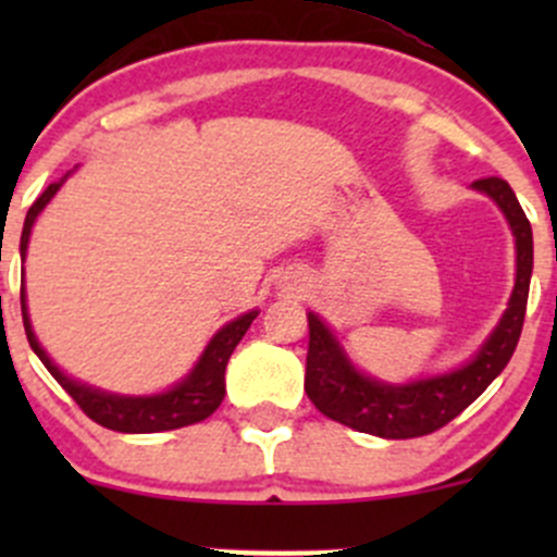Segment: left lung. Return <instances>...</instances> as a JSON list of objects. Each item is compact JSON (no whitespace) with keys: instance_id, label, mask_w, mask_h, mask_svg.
<instances>
[{"instance_id":"obj_1","label":"left lung","mask_w":557,"mask_h":557,"mask_svg":"<svg viewBox=\"0 0 557 557\" xmlns=\"http://www.w3.org/2000/svg\"><path fill=\"white\" fill-rule=\"evenodd\" d=\"M474 188L496 199L512 226L515 245H518V280H515L509 310L504 312L498 329L482 345L474 361H469L458 372L420 380L412 385H383L356 372V367L347 361L318 314L307 312L310 345H307L305 391L325 418L350 425L361 434L383 436V440H414V436L434 434L453 418H458L504 372L518 347L522 320H525L533 269L531 223L507 180L482 177L474 180Z\"/></svg>"}]
</instances>
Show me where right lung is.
Here are the masks:
<instances>
[{
	"mask_svg": "<svg viewBox=\"0 0 557 557\" xmlns=\"http://www.w3.org/2000/svg\"><path fill=\"white\" fill-rule=\"evenodd\" d=\"M59 185L61 183L48 185V188L39 194L35 205L29 207V212H26L24 234H21V256H26V245H29V234H32V226H35L39 210L53 199ZM21 312H24L26 339H29L32 350L37 352L39 361L45 363V369L53 374L55 383L75 398L77 407H81L94 423L104 425V429L110 431H121V434H156V431L183 429V425L199 423V420L210 418V414L221 407L223 393H226V380H223V374H226L228 358H232L234 347L239 345V339H243L245 331L250 329V323L258 314V312H247L243 318L223 325V329L212 336V342L207 345L205 356L199 358L194 372H190L177 387H172L170 393H161V396H148V398H126V396H112V393H99L94 391V387L75 383V380L66 377L64 372H59V367L45 356L35 331H32L29 314H26L24 288H21Z\"/></svg>",
	"mask_w": 557,
	"mask_h": 557,
	"instance_id": "add662e5",
	"label": "right lung"
}]
</instances>
